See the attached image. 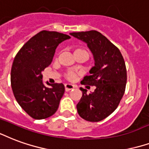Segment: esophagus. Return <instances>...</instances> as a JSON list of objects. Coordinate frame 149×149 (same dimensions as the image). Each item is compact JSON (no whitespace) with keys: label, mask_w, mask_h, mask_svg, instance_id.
<instances>
[{"label":"esophagus","mask_w":149,"mask_h":149,"mask_svg":"<svg viewBox=\"0 0 149 149\" xmlns=\"http://www.w3.org/2000/svg\"><path fill=\"white\" fill-rule=\"evenodd\" d=\"M75 88V86L73 84H65V88L66 91H69L72 89H73Z\"/></svg>","instance_id":"34e87169"}]
</instances>
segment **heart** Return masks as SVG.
Returning <instances> with one entry per match:
<instances>
[{"label":"heart","mask_w":149,"mask_h":149,"mask_svg":"<svg viewBox=\"0 0 149 149\" xmlns=\"http://www.w3.org/2000/svg\"><path fill=\"white\" fill-rule=\"evenodd\" d=\"M77 51H85V50H84V49H77L74 51V53L77 52ZM66 77H67V79L72 80L76 78V74H75L74 72H69V73H67V75H66Z\"/></svg>","instance_id":"1"}]
</instances>
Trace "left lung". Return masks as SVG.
I'll list each match as a JSON object with an SVG mask.
<instances>
[{"mask_svg": "<svg viewBox=\"0 0 149 149\" xmlns=\"http://www.w3.org/2000/svg\"><path fill=\"white\" fill-rule=\"evenodd\" d=\"M83 41L91 50L95 65L81 84L95 86L93 92L80 88L82 96L77 105L79 115L88 122H100L118 107L124 95L127 80L126 68L120 50L96 31L70 33Z\"/></svg>", "mask_w": 149, "mask_h": 149, "instance_id": "8db88e82", "label": "left lung"}]
</instances>
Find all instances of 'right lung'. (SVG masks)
Returning <instances> with one entry per match:
<instances>
[{
	"mask_svg": "<svg viewBox=\"0 0 149 149\" xmlns=\"http://www.w3.org/2000/svg\"><path fill=\"white\" fill-rule=\"evenodd\" d=\"M71 37L57 31H42L24 44L14 58L11 70L13 94L24 111L35 119H44L57 111L65 92L62 84H47L42 72L50 65L55 49Z\"/></svg>",
	"mask_w": 149,
	"mask_h": 149,
	"instance_id": "1",
	"label": "right lung"
}]
</instances>
